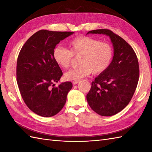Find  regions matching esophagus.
I'll return each mask as SVG.
<instances>
[{"label":"esophagus","instance_id":"1","mask_svg":"<svg viewBox=\"0 0 152 152\" xmlns=\"http://www.w3.org/2000/svg\"><path fill=\"white\" fill-rule=\"evenodd\" d=\"M79 82V80H74V81H73L72 82V83L74 85H76V84H77V83H78Z\"/></svg>","mask_w":152,"mask_h":152}]
</instances>
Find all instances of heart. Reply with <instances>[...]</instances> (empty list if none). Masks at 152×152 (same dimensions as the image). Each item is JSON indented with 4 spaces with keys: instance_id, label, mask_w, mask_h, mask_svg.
Instances as JSON below:
<instances>
[{
    "instance_id": "1",
    "label": "heart",
    "mask_w": 152,
    "mask_h": 152,
    "mask_svg": "<svg viewBox=\"0 0 152 152\" xmlns=\"http://www.w3.org/2000/svg\"><path fill=\"white\" fill-rule=\"evenodd\" d=\"M69 50L62 46L55 48L53 53L56 63L66 69L74 57H80L79 66L64 74V78L70 81L78 80L92 72L99 74L108 69L113 59L114 50L108 42L89 37H78L69 44Z\"/></svg>"
}]
</instances>
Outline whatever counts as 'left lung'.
Here are the masks:
<instances>
[{
  "label": "left lung",
  "mask_w": 152,
  "mask_h": 152,
  "mask_svg": "<svg viewBox=\"0 0 152 152\" xmlns=\"http://www.w3.org/2000/svg\"><path fill=\"white\" fill-rule=\"evenodd\" d=\"M110 38L114 57L110 65L91 83L87 101L93 111L102 116L118 114L133 97L139 79V65L133 48L125 40L108 29L89 31Z\"/></svg>",
  "instance_id": "left-lung-1"
}]
</instances>
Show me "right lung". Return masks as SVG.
Listing matches in <instances>:
<instances>
[{"mask_svg": "<svg viewBox=\"0 0 152 152\" xmlns=\"http://www.w3.org/2000/svg\"><path fill=\"white\" fill-rule=\"evenodd\" d=\"M73 33L38 31L27 40L19 53L16 68L18 88L27 107L37 115L51 117L65 104L72 84L66 82L55 87L63 72L53 53L61 40Z\"/></svg>", "mask_w": 152, "mask_h": 152, "instance_id": "right-lung-1", "label": "right lung"}]
</instances>
